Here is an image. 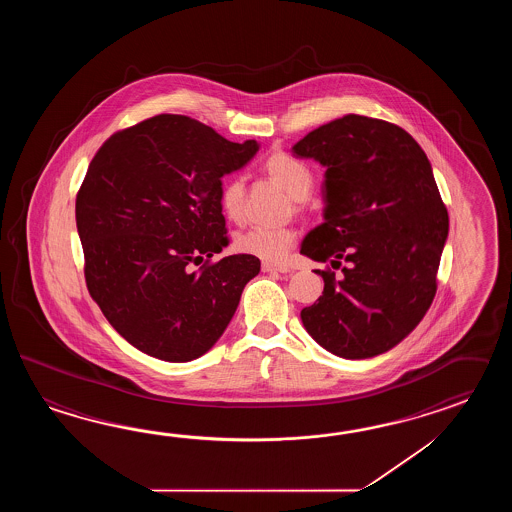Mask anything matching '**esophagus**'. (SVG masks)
<instances>
[{
    "mask_svg": "<svg viewBox=\"0 0 512 512\" xmlns=\"http://www.w3.org/2000/svg\"><path fill=\"white\" fill-rule=\"evenodd\" d=\"M261 271L263 272H289L285 265H276V263H261Z\"/></svg>",
    "mask_w": 512,
    "mask_h": 512,
    "instance_id": "obj_1",
    "label": "esophagus"
}]
</instances>
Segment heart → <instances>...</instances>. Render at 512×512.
Listing matches in <instances>:
<instances>
[{
  "label": "heart",
  "mask_w": 512,
  "mask_h": 512,
  "mask_svg": "<svg viewBox=\"0 0 512 512\" xmlns=\"http://www.w3.org/2000/svg\"><path fill=\"white\" fill-rule=\"evenodd\" d=\"M263 172L282 186L294 201H304L313 188L311 170L287 153H272L263 161ZM221 210L232 221H240L245 214V183L240 177H232L221 186L219 194ZM294 232L291 229L251 227L236 238V249L263 261H280L293 247Z\"/></svg>",
  "instance_id": "obj_1"
}]
</instances>
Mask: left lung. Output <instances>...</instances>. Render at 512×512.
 <instances>
[{
    "mask_svg": "<svg viewBox=\"0 0 512 512\" xmlns=\"http://www.w3.org/2000/svg\"><path fill=\"white\" fill-rule=\"evenodd\" d=\"M296 159L326 168L324 223L300 252L340 267L316 271L324 293L302 309L307 333L342 359H370L403 342L435 296L448 214L432 164L410 133L386 120L346 115L307 133Z\"/></svg>",
    "mask_w": 512,
    "mask_h": 512,
    "instance_id": "obj_1",
    "label": "left lung"
}]
</instances>
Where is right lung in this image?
Here are the masks:
<instances>
[{"label":"right lung","mask_w":512,"mask_h":512,"mask_svg":"<svg viewBox=\"0 0 512 512\" xmlns=\"http://www.w3.org/2000/svg\"><path fill=\"white\" fill-rule=\"evenodd\" d=\"M258 150L190 117L157 115L111 135L93 157L77 196L87 289L133 348L188 362L225 333L260 260L190 263L229 245L221 179Z\"/></svg>","instance_id":"add662e5"}]
</instances>
